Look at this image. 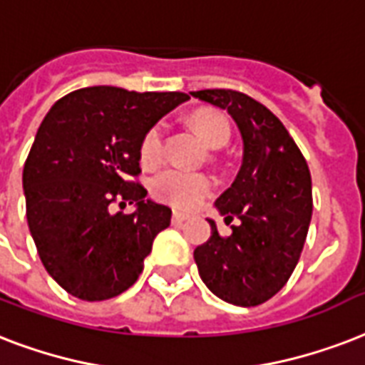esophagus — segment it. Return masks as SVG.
Masks as SVG:
<instances>
[{
    "label": "esophagus",
    "instance_id": "34e87169",
    "mask_svg": "<svg viewBox=\"0 0 365 365\" xmlns=\"http://www.w3.org/2000/svg\"><path fill=\"white\" fill-rule=\"evenodd\" d=\"M185 220H189L187 214L183 212H178V210H174V214H172V224H182V222H185Z\"/></svg>",
    "mask_w": 365,
    "mask_h": 365
}]
</instances>
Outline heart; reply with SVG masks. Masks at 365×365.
<instances>
[{
	"mask_svg": "<svg viewBox=\"0 0 365 365\" xmlns=\"http://www.w3.org/2000/svg\"><path fill=\"white\" fill-rule=\"evenodd\" d=\"M193 122L212 149H222L230 143L232 126L224 115L199 113L193 116ZM164 151H166V128L163 122H157L143 133L139 141V160L143 166H157L164 158ZM212 178L183 168H164L151 180L153 197L157 201L182 210L199 207L212 193Z\"/></svg>",
	"mask_w": 365,
	"mask_h": 365,
	"instance_id": "heart-1",
	"label": "heart"
}]
</instances>
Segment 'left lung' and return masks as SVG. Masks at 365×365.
<instances>
[{
  "instance_id": "8db88e82",
  "label": "left lung",
  "mask_w": 365,
  "mask_h": 365,
  "mask_svg": "<svg viewBox=\"0 0 365 365\" xmlns=\"http://www.w3.org/2000/svg\"><path fill=\"white\" fill-rule=\"evenodd\" d=\"M226 108L243 138V164L216 208L232 226L195 249L199 275L218 299L258 306L279 293L299 264L312 218V178L282 120L262 103L235 90L191 91Z\"/></svg>"
}]
</instances>
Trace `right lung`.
<instances>
[{
	"instance_id": "1",
	"label": "right lung",
	"mask_w": 365,
	"mask_h": 365,
	"mask_svg": "<svg viewBox=\"0 0 365 365\" xmlns=\"http://www.w3.org/2000/svg\"><path fill=\"white\" fill-rule=\"evenodd\" d=\"M182 91L93 86L55 103L28 153L22 187L28 227L47 274L82 300L118 297L138 282L153 239L172 210L145 201L138 182L139 141ZM138 204L113 215V204Z\"/></svg>"
}]
</instances>
